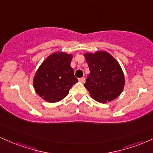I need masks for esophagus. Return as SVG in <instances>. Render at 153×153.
<instances>
[{"label": "esophagus", "instance_id": "esophagus-1", "mask_svg": "<svg viewBox=\"0 0 153 153\" xmlns=\"http://www.w3.org/2000/svg\"><path fill=\"white\" fill-rule=\"evenodd\" d=\"M78 80L80 82H82V83H84V82H85V78H84V77H82V78H80L78 79Z\"/></svg>", "mask_w": 153, "mask_h": 153}]
</instances>
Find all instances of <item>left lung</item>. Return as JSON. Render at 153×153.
<instances>
[{
	"label": "left lung",
	"instance_id": "obj_1",
	"mask_svg": "<svg viewBox=\"0 0 153 153\" xmlns=\"http://www.w3.org/2000/svg\"><path fill=\"white\" fill-rule=\"evenodd\" d=\"M84 56L90 70L84 86L91 97L101 103L117 99L125 84L124 73L119 62L105 51L85 53Z\"/></svg>",
	"mask_w": 153,
	"mask_h": 153
}]
</instances>
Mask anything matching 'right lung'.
Wrapping results in <instances>:
<instances>
[{
  "instance_id": "right-lung-1",
  "label": "right lung",
  "mask_w": 153,
  "mask_h": 153,
  "mask_svg": "<svg viewBox=\"0 0 153 153\" xmlns=\"http://www.w3.org/2000/svg\"><path fill=\"white\" fill-rule=\"evenodd\" d=\"M72 54L63 52L50 54L38 68L34 78L35 91L50 103L58 102L69 94L70 89L78 82L71 68Z\"/></svg>"
}]
</instances>
